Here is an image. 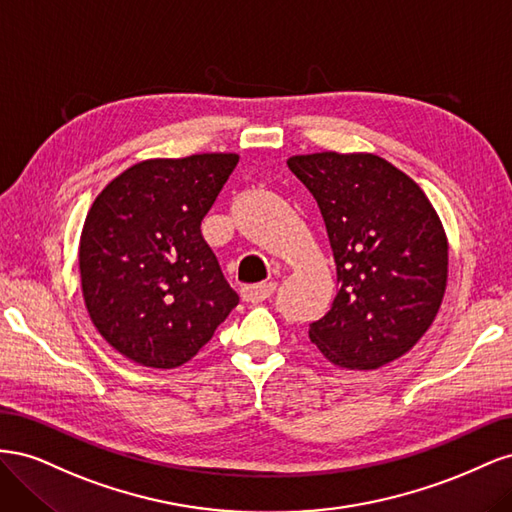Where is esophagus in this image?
Wrapping results in <instances>:
<instances>
[{
  "label": "esophagus",
  "instance_id": "esophagus-1",
  "mask_svg": "<svg viewBox=\"0 0 512 512\" xmlns=\"http://www.w3.org/2000/svg\"><path fill=\"white\" fill-rule=\"evenodd\" d=\"M277 284L275 282H262V284H250L241 288V297L247 303H262L267 301L271 294L275 292Z\"/></svg>",
  "mask_w": 512,
  "mask_h": 512
}]
</instances>
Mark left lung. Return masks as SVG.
<instances>
[{"mask_svg": "<svg viewBox=\"0 0 512 512\" xmlns=\"http://www.w3.org/2000/svg\"><path fill=\"white\" fill-rule=\"evenodd\" d=\"M337 265L333 305L309 339L333 365L378 369L406 354L436 318L448 243L436 209L399 168L371 153L294 156Z\"/></svg>", "mask_w": 512, "mask_h": 512, "instance_id": "left-lung-1", "label": "left lung"}]
</instances>
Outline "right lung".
Returning a JSON list of instances; mask_svg holds the SVG:
<instances>
[{"instance_id":"add662e5","label":"right lung","mask_w":512,"mask_h":512,"mask_svg":"<svg viewBox=\"0 0 512 512\" xmlns=\"http://www.w3.org/2000/svg\"><path fill=\"white\" fill-rule=\"evenodd\" d=\"M237 162V153L147 160L91 205L79 250L83 297L100 335L130 361L188 363L237 307L200 232Z\"/></svg>"}]
</instances>
